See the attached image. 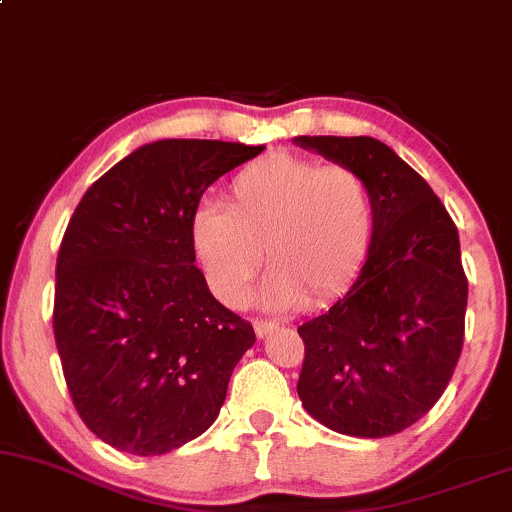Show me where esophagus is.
Returning a JSON list of instances; mask_svg holds the SVG:
<instances>
[{
    "mask_svg": "<svg viewBox=\"0 0 512 512\" xmlns=\"http://www.w3.org/2000/svg\"><path fill=\"white\" fill-rule=\"evenodd\" d=\"M252 326H255V334L260 336V338L269 336L274 329H279V324H276V322H267V319H255V322H252Z\"/></svg>",
    "mask_w": 512,
    "mask_h": 512,
    "instance_id": "34e87169",
    "label": "esophagus"
}]
</instances>
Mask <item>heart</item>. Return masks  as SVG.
Masks as SVG:
<instances>
[{
	"label": "heart",
	"mask_w": 512,
	"mask_h": 512,
	"mask_svg": "<svg viewBox=\"0 0 512 512\" xmlns=\"http://www.w3.org/2000/svg\"><path fill=\"white\" fill-rule=\"evenodd\" d=\"M374 238V197L348 164L272 152L231 178L226 209L200 205L190 248L209 291L238 307L264 255L274 269L264 300L274 307H319L360 276Z\"/></svg>",
	"instance_id": "1"
}]
</instances>
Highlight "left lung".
Returning <instances> with one entry per match:
<instances>
[{
  "label": "left lung",
  "instance_id": "8db88e82",
  "mask_svg": "<svg viewBox=\"0 0 512 512\" xmlns=\"http://www.w3.org/2000/svg\"><path fill=\"white\" fill-rule=\"evenodd\" d=\"M295 143L353 166L374 197L372 248L353 288L298 326V396L338 434H398L434 408L463 350L458 229L429 183L381 140L298 135Z\"/></svg>",
  "mask_w": 512,
  "mask_h": 512
}]
</instances>
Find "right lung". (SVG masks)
<instances>
[{
  "instance_id": "add662e5",
  "label": "right lung",
  "mask_w": 512,
  "mask_h": 512,
  "mask_svg": "<svg viewBox=\"0 0 512 512\" xmlns=\"http://www.w3.org/2000/svg\"><path fill=\"white\" fill-rule=\"evenodd\" d=\"M264 150L157 140L88 188L57 257L54 341L80 420L133 455H162L217 420L250 322L209 293L190 248L205 190Z\"/></svg>"
}]
</instances>
